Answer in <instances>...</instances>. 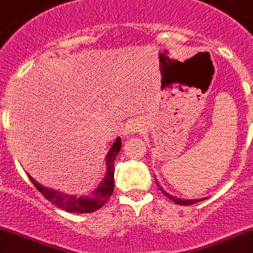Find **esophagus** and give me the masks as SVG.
Returning <instances> with one entry per match:
<instances>
[{
	"mask_svg": "<svg viewBox=\"0 0 253 253\" xmlns=\"http://www.w3.org/2000/svg\"><path fill=\"white\" fill-rule=\"evenodd\" d=\"M144 128V122L140 118H131L125 125V134L126 135H133V134L142 131Z\"/></svg>",
	"mask_w": 253,
	"mask_h": 253,
	"instance_id": "obj_1",
	"label": "esophagus"
}]
</instances>
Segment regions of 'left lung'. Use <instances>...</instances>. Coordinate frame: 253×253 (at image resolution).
Returning <instances> with one entry per match:
<instances>
[{"label": "left lung", "mask_w": 253, "mask_h": 253, "mask_svg": "<svg viewBox=\"0 0 253 253\" xmlns=\"http://www.w3.org/2000/svg\"><path fill=\"white\" fill-rule=\"evenodd\" d=\"M155 183H157V185H158V187H159V189H161V191L163 192V193L166 194V196L168 197V198L170 199V201L175 202V203H177V205L189 206V205H193V203H196V202H201V201H203V199H205V198H199V199H183V198H178V197H174V196H172V194L167 193V192L164 191L163 188H162V185L158 184V180H157V182H155Z\"/></svg>", "instance_id": "obj_1"}]
</instances>
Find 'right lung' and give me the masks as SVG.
Returning a JSON list of instances; mask_svg holds the SVG:
<instances>
[{"label": "right lung", "instance_id": "add662e5", "mask_svg": "<svg viewBox=\"0 0 253 253\" xmlns=\"http://www.w3.org/2000/svg\"><path fill=\"white\" fill-rule=\"evenodd\" d=\"M120 149H122V139L118 136L105 157L106 173L103 180L96 188L90 191V194H87V196H74V194L59 192L56 189L47 188V187H43L40 183L36 182L31 175H29V177L35 184L36 189H39L47 201H50L52 205L56 206L60 210L71 213L94 212L96 210H100L108 202V199L110 198L113 191H114V162L117 155L119 154Z\"/></svg>", "mask_w": 253, "mask_h": 253}]
</instances>
